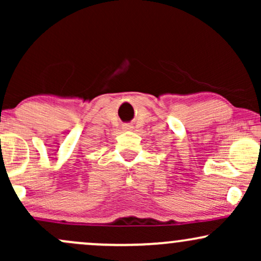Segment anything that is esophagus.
I'll return each mask as SVG.
<instances>
[{
  "mask_svg": "<svg viewBox=\"0 0 261 261\" xmlns=\"http://www.w3.org/2000/svg\"><path fill=\"white\" fill-rule=\"evenodd\" d=\"M122 128H124L125 131H131L134 127L131 126V125H124V126H122Z\"/></svg>",
  "mask_w": 261,
  "mask_h": 261,
  "instance_id": "34e87169",
  "label": "esophagus"
}]
</instances>
